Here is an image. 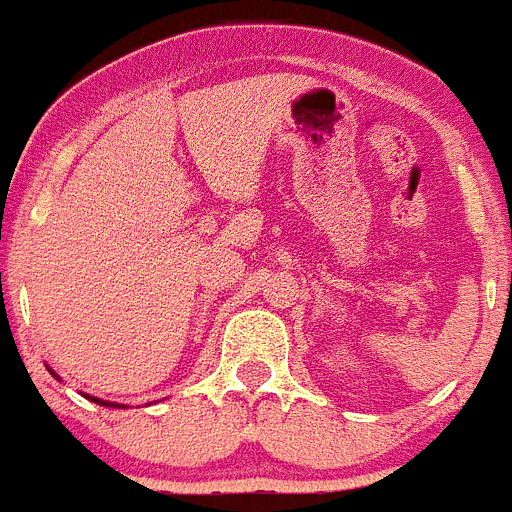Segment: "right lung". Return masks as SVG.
<instances>
[{"label":"right lung","instance_id":"add662e5","mask_svg":"<svg viewBox=\"0 0 512 512\" xmlns=\"http://www.w3.org/2000/svg\"><path fill=\"white\" fill-rule=\"evenodd\" d=\"M89 400H94V403H101V405H112V408H119L117 403H107V400H99V398H91V395H86Z\"/></svg>","mask_w":512,"mask_h":512}]
</instances>
